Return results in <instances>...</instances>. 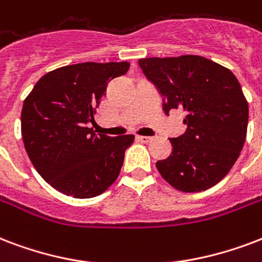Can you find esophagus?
Wrapping results in <instances>:
<instances>
[{
	"mask_svg": "<svg viewBox=\"0 0 262 262\" xmlns=\"http://www.w3.org/2000/svg\"><path fill=\"white\" fill-rule=\"evenodd\" d=\"M137 140L140 143H149L152 140V137H149V136H137Z\"/></svg>",
	"mask_w": 262,
	"mask_h": 262,
	"instance_id": "34e87169",
	"label": "esophagus"
}]
</instances>
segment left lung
<instances>
[{"label": "left lung", "instance_id": "1", "mask_svg": "<svg viewBox=\"0 0 262 262\" xmlns=\"http://www.w3.org/2000/svg\"><path fill=\"white\" fill-rule=\"evenodd\" d=\"M140 69L163 97V111H185L184 135L158 161L167 183L183 192L211 188L228 174L246 140L249 105L232 71L202 56L148 57Z\"/></svg>", "mask_w": 262, "mask_h": 262}]
</instances>
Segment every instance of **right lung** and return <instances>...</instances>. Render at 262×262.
I'll use <instances>...</instances> for the list:
<instances>
[{"mask_svg":"<svg viewBox=\"0 0 262 262\" xmlns=\"http://www.w3.org/2000/svg\"><path fill=\"white\" fill-rule=\"evenodd\" d=\"M127 61L78 63L45 74L25 100L21 136L30 161L48 184L69 196L103 193L119 176L135 136L96 135L88 123L107 83Z\"/></svg>","mask_w":262,"mask_h":262,"instance_id":"obj_1","label":"right lung"}]
</instances>
